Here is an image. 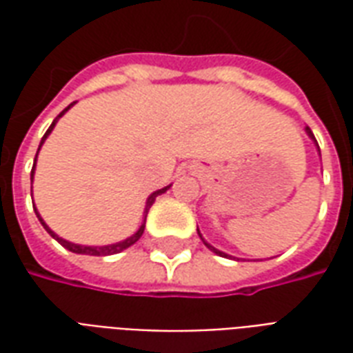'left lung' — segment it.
Here are the masks:
<instances>
[{
	"mask_svg": "<svg viewBox=\"0 0 353 353\" xmlns=\"http://www.w3.org/2000/svg\"><path fill=\"white\" fill-rule=\"evenodd\" d=\"M306 132H308V136H310L312 139H316V138H314V134H312L310 128H306ZM316 143H318V141H316ZM318 149H319V147H318ZM199 234H200V232H199ZM200 238H202V236H200ZM202 240H204V238H202ZM204 244H206L208 248H210V250H212V252L217 253V255H221V257H229V255H227V253H223V252H219V250H215L214 245H210V244H208V242H204Z\"/></svg>",
	"mask_w": 353,
	"mask_h": 353,
	"instance_id": "8db88e82",
	"label": "left lung"
}]
</instances>
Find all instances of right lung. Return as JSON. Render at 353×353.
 Segmentation results:
<instances>
[{"mask_svg":"<svg viewBox=\"0 0 353 353\" xmlns=\"http://www.w3.org/2000/svg\"><path fill=\"white\" fill-rule=\"evenodd\" d=\"M72 105H73V103H70V105H68V108H65L64 111H62V113H60V115H58L57 119H54V121H52V124H50V126H49V130L45 132V136H43L41 145H43V141H45V138H47V136H49V134H50V130L54 128V124H57L58 119L64 115L65 111L72 108ZM41 145H39V147H41ZM37 153H39V149H37ZM35 157H37V154H35ZM34 170H35V162H34V168H32V179H34ZM168 189H170V185H168V187H164V189H161V191H154L153 194H151V196L147 199L145 214H147V212H149V208L153 206V202H154V200H157V196H159V194H162V192H166V191H168ZM37 217H39V214H37ZM39 221H41V225H43V227H45V230L49 232L50 236L54 238V240H58V244L64 245L65 250H70V252H73V253H83V255H98V257H101V255H115V253H121V252H123V250H126V248H130L132 244H136L139 238H141V234H143V229H145V223H143V225L139 227V230H138V232H136V234H134V236L126 238V240H123V242H119V244L101 245V248H92V245L72 244V242H68V240H64V238H58L57 234H54V232H52V230H50L49 227H47V225H45V221H43L41 217H39Z\"/></svg>","mask_w":353,"mask_h":353,"instance_id":"add662e5","label":"right lung"}]
</instances>
